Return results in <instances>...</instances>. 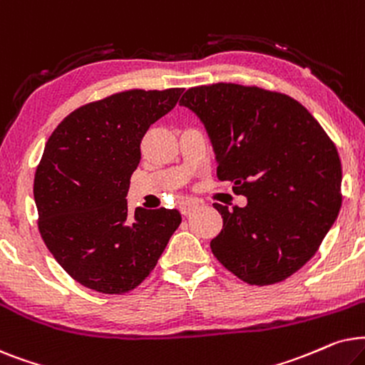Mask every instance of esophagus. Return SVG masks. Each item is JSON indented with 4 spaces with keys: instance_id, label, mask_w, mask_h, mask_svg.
I'll return each mask as SVG.
<instances>
[{
    "instance_id": "1",
    "label": "esophagus",
    "mask_w": 365,
    "mask_h": 365,
    "mask_svg": "<svg viewBox=\"0 0 365 365\" xmlns=\"http://www.w3.org/2000/svg\"><path fill=\"white\" fill-rule=\"evenodd\" d=\"M198 207H200V205H198L197 202H182V203H180V205H178V210L182 212V215L188 217V215H192V213L195 212Z\"/></svg>"
}]
</instances>
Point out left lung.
I'll list each match as a JSON object with an SVG mask.
<instances>
[{
  "mask_svg": "<svg viewBox=\"0 0 365 365\" xmlns=\"http://www.w3.org/2000/svg\"><path fill=\"white\" fill-rule=\"evenodd\" d=\"M180 105L210 138L217 177L245 207L213 203L223 228L210 242L220 264L247 284L285 280L312 259L341 210L342 167L319 121L287 95L217 83Z\"/></svg>",
  "mask_w": 365,
  "mask_h": 365,
  "instance_id": "left-lung-1",
  "label": "left lung"
}]
</instances>
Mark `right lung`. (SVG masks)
I'll list each match as a JSON object with an SVG mask.
<instances>
[{"instance_id": "obj_1", "label": "right lung", "mask_w": 365, "mask_h": 365, "mask_svg": "<svg viewBox=\"0 0 365 365\" xmlns=\"http://www.w3.org/2000/svg\"><path fill=\"white\" fill-rule=\"evenodd\" d=\"M183 88L130 90L88 103L56 126L35 175L40 233L58 264L101 294H125L155 269L182 215L138 207L130 177L150 125L172 111Z\"/></svg>"}]
</instances>
